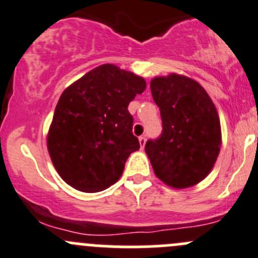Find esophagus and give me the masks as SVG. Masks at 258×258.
Masks as SVG:
<instances>
[{
  "mask_svg": "<svg viewBox=\"0 0 258 258\" xmlns=\"http://www.w3.org/2000/svg\"><path fill=\"white\" fill-rule=\"evenodd\" d=\"M139 142H140V146H141V149H144L145 144H146V137L145 136L139 137Z\"/></svg>",
  "mask_w": 258,
  "mask_h": 258,
  "instance_id": "1",
  "label": "esophagus"
}]
</instances>
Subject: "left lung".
Returning <instances> with one entry per match:
<instances>
[{
    "instance_id": "left-lung-1",
    "label": "left lung",
    "mask_w": 258,
    "mask_h": 258,
    "mask_svg": "<svg viewBox=\"0 0 258 258\" xmlns=\"http://www.w3.org/2000/svg\"><path fill=\"white\" fill-rule=\"evenodd\" d=\"M150 88L162 121L161 136L145 146L155 175L174 189L194 186L208 176L221 151L216 106L198 82L181 74L155 77Z\"/></svg>"
}]
</instances>
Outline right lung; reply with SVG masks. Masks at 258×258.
I'll return each mask as SVG.
<instances>
[{
  "label": "right lung",
  "instance_id": "obj_1",
  "mask_svg": "<svg viewBox=\"0 0 258 258\" xmlns=\"http://www.w3.org/2000/svg\"><path fill=\"white\" fill-rule=\"evenodd\" d=\"M145 89L142 77L103 64L62 92L46 142L52 165L67 184L97 192L121 177L126 160L140 149L127 107Z\"/></svg>",
  "mask_w": 258,
  "mask_h": 258
}]
</instances>
